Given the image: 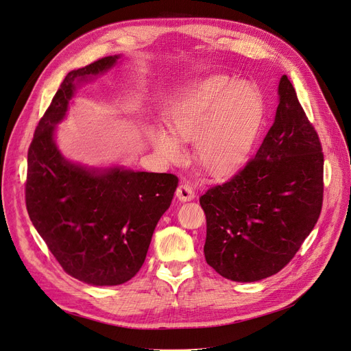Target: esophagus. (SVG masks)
I'll use <instances>...</instances> for the list:
<instances>
[{
    "label": "esophagus",
    "instance_id": "obj_1",
    "mask_svg": "<svg viewBox=\"0 0 351 351\" xmlns=\"http://www.w3.org/2000/svg\"><path fill=\"white\" fill-rule=\"evenodd\" d=\"M176 197L182 202L192 201L195 197V191L189 184H186V182H182V184L176 189Z\"/></svg>",
    "mask_w": 351,
    "mask_h": 351
}]
</instances>
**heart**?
Returning a JSON list of instances; mask_svg holds the SVG:
<instances>
[{"instance_id": "heart-1", "label": "heart", "mask_w": 351, "mask_h": 351, "mask_svg": "<svg viewBox=\"0 0 351 351\" xmlns=\"http://www.w3.org/2000/svg\"><path fill=\"white\" fill-rule=\"evenodd\" d=\"M263 114L256 88L230 75L215 74L182 88L165 112L171 134L149 129V142L169 162L184 156L180 142L193 141V158L204 171L230 172L245 159Z\"/></svg>"}]
</instances>
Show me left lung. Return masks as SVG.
<instances>
[{
    "label": "left lung",
    "instance_id": "left-lung-1",
    "mask_svg": "<svg viewBox=\"0 0 351 351\" xmlns=\"http://www.w3.org/2000/svg\"><path fill=\"white\" fill-rule=\"evenodd\" d=\"M323 166L318 134L284 74L274 123L255 158L199 197L206 263L237 282L260 281L282 269L318 221Z\"/></svg>",
    "mask_w": 351,
    "mask_h": 351
}]
</instances>
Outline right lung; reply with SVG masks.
Here are the masks:
<instances>
[{"instance_id": "right-lung-1", "label": "right lung", "mask_w": 351, "mask_h": 351, "mask_svg": "<svg viewBox=\"0 0 351 351\" xmlns=\"http://www.w3.org/2000/svg\"><path fill=\"white\" fill-rule=\"evenodd\" d=\"M109 56L70 71L28 149L25 205L58 264L90 285H120L145 263L152 235L178 188L172 173L74 163L56 145V129L82 83L112 70Z\"/></svg>"}]
</instances>
